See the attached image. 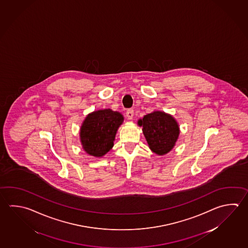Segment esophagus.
I'll use <instances>...</instances> for the list:
<instances>
[{
	"label": "esophagus",
	"mask_w": 248,
	"mask_h": 248,
	"mask_svg": "<svg viewBox=\"0 0 248 248\" xmlns=\"http://www.w3.org/2000/svg\"><path fill=\"white\" fill-rule=\"evenodd\" d=\"M126 117L128 120H132L133 117H134V110L133 109H128L127 111H126Z\"/></svg>",
	"instance_id": "esophagus-1"
}]
</instances>
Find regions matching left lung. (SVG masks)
I'll return each mask as SVG.
<instances>
[{
  "instance_id": "8db88e82",
  "label": "left lung",
  "mask_w": 248,
  "mask_h": 248,
  "mask_svg": "<svg viewBox=\"0 0 248 248\" xmlns=\"http://www.w3.org/2000/svg\"><path fill=\"white\" fill-rule=\"evenodd\" d=\"M149 149L158 155H164L171 150L180 135V127L176 119L170 113L154 111L138 120Z\"/></svg>"
}]
</instances>
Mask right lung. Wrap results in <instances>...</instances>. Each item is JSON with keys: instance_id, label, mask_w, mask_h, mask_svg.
<instances>
[{"instance_id": "right-lung-1", "label": "right lung", "mask_w": 248, "mask_h": 248, "mask_svg": "<svg viewBox=\"0 0 248 248\" xmlns=\"http://www.w3.org/2000/svg\"><path fill=\"white\" fill-rule=\"evenodd\" d=\"M124 122L122 113L99 109L88 113L79 129L82 148L89 155L104 156L113 147L118 128Z\"/></svg>"}]
</instances>
